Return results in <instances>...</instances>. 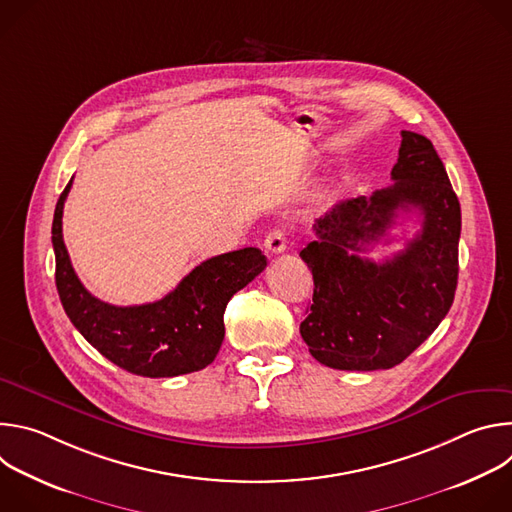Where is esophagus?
I'll return each instance as SVG.
<instances>
[{
    "label": "esophagus",
    "mask_w": 512,
    "mask_h": 512,
    "mask_svg": "<svg viewBox=\"0 0 512 512\" xmlns=\"http://www.w3.org/2000/svg\"><path fill=\"white\" fill-rule=\"evenodd\" d=\"M285 241H287V237H285V231L283 229H273L267 237H265V249L269 251V253H283L285 251Z\"/></svg>",
    "instance_id": "esophagus-1"
}]
</instances>
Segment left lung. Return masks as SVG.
Segmentation results:
<instances>
[{"label":"left lung","mask_w":512,"mask_h":512,"mask_svg":"<svg viewBox=\"0 0 512 512\" xmlns=\"http://www.w3.org/2000/svg\"><path fill=\"white\" fill-rule=\"evenodd\" d=\"M391 186L336 204L314 225L300 257L314 275V304L300 324L312 356L338 371H379L403 362L452 308L462 212L433 143L401 131ZM417 209L422 231L377 264L359 253L401 211Z\"/></svg>","instance_id":"1"}]
</instances>
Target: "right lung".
I'll list each match as a JSON object with an SVG mask.
<instances>
[{
  "instance_id": "obj_1",
  "label": "right lung",
  "mask_w": 512,
  "mask_h": 512,
  "mask_svg": "<svg viewBox=\"0 0 512 512\" xmlns=\"http://www.w3.org/2000/svg\"><path fill=\"white\" fill-rule=\"evenodd\" d=\"M70 186L72 178L52 221L56 289L70 322L105 358L139 377H178L208 367L225 338L229 300L267 267L265 255L257 247L216 255L154 304H105L85 289L62 241V208Z\"/></svg>"
}]
</instances>
